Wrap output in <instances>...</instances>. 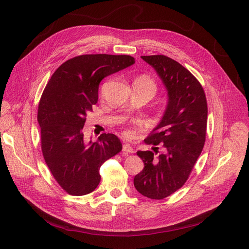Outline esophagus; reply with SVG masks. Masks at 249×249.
Listing matches in <instances>:
<instances>
[{
	"instance_id": "34e87169",
	"label": "esophagus",
	"mask_w": 249,
	"mask_h": 249,
	"mask_svg": "<svg viewBox=\"0 0 249 249\" xmlns=\"http://www.w3.org/2000/svg\"><path fill=\"white\" fill-rule=\"evenodd\" d=\"M122 150H123V153L124 154H128V153H133L134 152V149H133V147L130 145V144H124L123 145V148H122Z\"/></svg>"
}]
</instances>
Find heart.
<instances>
[{"label": "heart", "instance_id": "b5f03b06", "mask_svg": "<svg viewBox=\"0 0 249 249\" xmlns=\"http://www.w3.org/2000/svg\"><path fill=\"white\" fill-rule=\"evenodd\" d=\"M137 81H140V82H143V83H145L146 85H148V86H150V87H152L154 89H155V84L153 83V81L152 80H150L149 77H147V76H144V75H142V76H140V77H138L137 78ZM124 134L126 135V136H130L131 135V132L130 131H125L124 132Z\"/></svg>", "mask_w": 249, "mask_h": 249}]
</instances>
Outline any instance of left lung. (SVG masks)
<instances>
[{"mask_svg":"<svg viewBox=\"0 0 249 249\" xmlns=\"http://www.w3.org/2000/svg\"><path fill=\"white\" fill-rule=\"evenodd\" d=\"M141 58L161 78L168 102L160 124L144 140L151 145L160 143L165 152L137 151L144 168L135 176L134 187L144 197L161 200L184 186L203 150L207 100L199 81L178 61L165 55Z\"/></svg>","mask_w":249,"mask_h":249,"instance_id":"8db88e82","label":"left lung"}]
</instances>
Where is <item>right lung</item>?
I'll return each instance as SVG.
<instances>
[{"label": "right lung", "instance_id": "obj_1", "mask_svg": "<svg viewBox=\"0 0 249 249\" xmlns=\"http://www.w3.org/2000/svg\"><path fill=\"white\" fill-rule=\"evenodd\" d=\"M135 62L130 55L85 54L63 62L51 75L38 106L43 158L58 185L84 196L98 187L100 167L122 150L120 139L103 133L88 142L83 133L87 114L98 102L104 77Z\"/></svg>", "mask_w": 249, "mask_h": 249}]
</instances>
